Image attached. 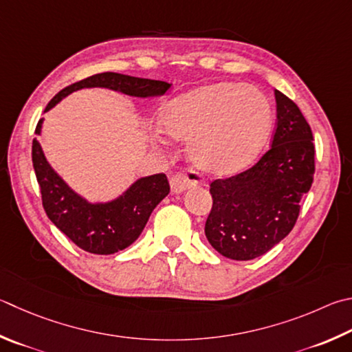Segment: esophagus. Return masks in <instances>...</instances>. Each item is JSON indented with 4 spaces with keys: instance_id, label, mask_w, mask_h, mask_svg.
<instances>
[{
    "instance_id": "34e87169",
    "label": "esophagus",
    "mask_w": 352,
    "mask_h": 352,
    "mask_svg": "<svg viewBox=\"0 0 352 352\" xmlns=\"http://www.w3.org/2000/svg\"><path fill=\"white\" fill-rule=\"evenodd\" d=\"M201 182V175L195 170H186V172H178L170 178V190L174 194H182L184 190L195 186Z\"/></svg>"
}]
</instances>
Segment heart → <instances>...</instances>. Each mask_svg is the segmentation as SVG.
I'll list each match as a JSON object with an SVG mask.
<instances>
[{
	"mask_svg": "<svg viewBox=\"0 0 352 352\" xmlns=\"http://www.w3.org/2000/svg\"><path fill=\"white\" fill-rule=\"evenodd\" d=\"M162 124L172 138L189 142V157L198 169L228 177L258 157L270 137L272 109L257 87L215 82L170 100L162 111ZM158 140L166 143L162 133Z\"/></svg>",
	"mask_w": 352,
	"mask_h": 352,
	"instance_id": "obj_1",
	"label": "heart"
}]
</instances>
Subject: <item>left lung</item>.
<instances>
[{
	"label": "left lung",
	"instance_id": "1",
	"mask_svg": "<svg viewBox=\"0 0 352 352\" xmlns=\"http://www.w3.org/2000/svg\"><path fill=\"white\" fill-rule=\"evenodd\" d=\"M272 148L241 174L210 183L212 209L204 234L217 252L252 260L292 231L300 200L314 177L312 131L303 113L280 91Z\"/></svg>",
	"mask_w": 352,
	"mask_h": 352
}]
</instances>
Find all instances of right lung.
<instances>
[{"mask_svg": "<svg viewBox=\"0 0 352 352\" xmlns=\"http://www.w3.org/2000/svg\"><path fill=\"white\" fill-rule=\"evenodd\" d=\"M92 87L111 89L137 98H157L163 97L170 85L118 72H103L63 89L49 101L44 112L72 92ZM43 121L44 118L38 121L36 135H41ZM32 162L41 188L43 206L50 221L76 246L91 254L109 255L131 246L143 232L152 210L169 194L166 175L154 174L140 177L112 200L89 201L56 174L36 138L32 144Z\"/></svg>", "mask_w": 352, "mask_h": 352, "instance_id": "1", "label": "right lung"}]
</instances>
